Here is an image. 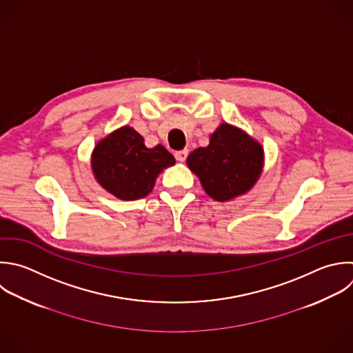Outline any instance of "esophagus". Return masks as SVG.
<instances>
[{"label": "esophagus", "instance_id": "1", "mask_svg": "<svg viewBox=\"0 0 353 353\" xmlns=\"http://www.w3.org/2000/svg\"><path fill=\"white\" fill-rule=\"evenodd\" d=\"M188 154H189V150H188V149H183V150L175 152V157H176V160H178V161H181V163H183V161L186 160Z\"/></svg>", "mask_w": 353, "mask_h": 353}]
</instances>
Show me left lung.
<instances>
[{
  "label": "left lung",
  "mask_w": 353,
  "mask_h": 353,
  "mask_svg": "<svg viewBox=\"0 0 353 353\" xmlns=\"http://www.w3.org/2000/svg\"><path fill=\"white\" fill-rule=\"evenodd\" d=\"M186 161L205 193L216 201H226L244 194L256 182L263 165V149L241 130L221 124L210 145L193 150Z\"/></svg>",
  "instance_id": "8db88e82"
}]
</instances>
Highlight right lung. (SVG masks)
I'll return each instance as SVG.
<instances>
[{"mask_svg":"<svg viewBox=\"0 0 353 353\" xmlns=\"http://www.w3.org/2000/svg\"><path fill=\"white\" fill-rule=\"evenodd\" d=\"M174 156L163 146H145L131 127H123L102 139L92 153L97 181L121 200H138L152 192L157 175L174 165Z\"/></svg>","mask_w":353,"mask_h":353,"instance_id":"add662e5","label":"right lung"}]
</instances>
